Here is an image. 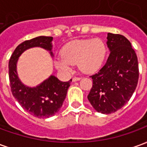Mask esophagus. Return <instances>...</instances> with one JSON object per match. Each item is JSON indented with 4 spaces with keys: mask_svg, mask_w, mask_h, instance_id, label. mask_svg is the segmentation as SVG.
<instances>
[{
    "mask_svg": "<svg viewBox=\"0 0 147 147\" xmlns=\"http://www.w3.org/2000/svg\"><path fill=\"white\" fill-rule=\"evenodd\" d=\"M80 80V77L75 76L72 78V81H73V82H76V81H79Z\"/></svg>",
    "mask_w": 147,
    "mask_h": 147,
    "instance_id": "obj_1",
    "label": "esophagus"
}]
</instances>
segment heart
Masks as SVG:
<instances>
[{"label":"heart","mask_w":147,"mask_h":147,"mask_svg":"<svg viewBox=\"0 0 147 147\" xmlns=\"http://www.w3.org/2000/svg\"><path fill=\"white\" fill-rule=\"evenodd\" d=\"M106 47L101 39H82L67 43L61 51L62 57L55 59L58 70L69 71L71 64H78L82 72L93 74L104 62Z\"/></svg>","instance_id":"heart-1"}]
</instances>
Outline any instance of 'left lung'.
<instances>
[{
    "label": "left lung",
    "instance_id": "1",
    "mask_svg": "<svg viewBox=\"0 0 147 147\" xmlns=\"http://www.w3.org/2000/svg\"><path fill=\"white\" fill-rule=\"evenodd\" d=\"M109 56L98 73L91 76L92 88L87 98L98 113L109 114L126 104L139 80L138 58L131 42L121 34L108 33Z\"/></svg>",
    "mask_w": 147,
    "mask_h": 147
}]
</instances>
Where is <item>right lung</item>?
Instances as JSON below:
<instances>
[{
    "label": "right lung",
    "mask_w": 147,
    "mask_h": 147,
    "mask_svg": "<svg viewBox=\"0 0 147 147\" xmlns=\"http://www.w3.org/2000/svg\"><path fill=\"white\" fill-rule=\"evenodd\" d=\"M53 37L39 36L27 40L18 45L11 54L8 63L9 81L12 95L20 105L31 115L38 118H49L57 113L63 105L71 80L61 82L54 76L35 87L22 83L17 75L16 64L23 53L32 47H41L52 53Z\"/></svg>",
    "instance_id": "1"
}]
</instances>
